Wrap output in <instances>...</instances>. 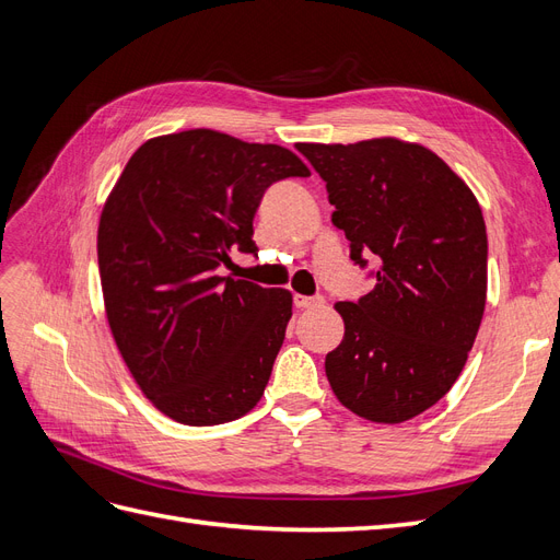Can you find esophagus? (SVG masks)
Wrapping results in <instances>:
<instances>
[{"mask_svg": "<svg viewBox=\"0 0 560 560\" xmlns=\"http://www.w3.org/2000/svg\"><path fill=\"white\" fill-rule=\"evenodd\" d=\"M294 303H296V308H301V311L319 308V306H325V296H319V294H315V296H303V294H296V296H294Z\"/></svg>", "mask_w": 560, "mask_h": 560, "instance_id": "1", "label": "esophagus"}]
</instances>
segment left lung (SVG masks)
<instances>
[{"mask_svg":"<svg viewBox=\"0 0 560 560\" xmlns=\"http://www.w3.org/2000/svg\"><path fill=\"white\" fill-rule=\"evenodd\" d=\"M296 149L327 182L350 259L376 264L374 290L336 303L346 336L325 360L329 385L366 420H409L453 387L481 325L488 238L479 202L420 144L381 138Z\"/></svg>","mask_w":560,"mask_h":560,"instance_id":"left-lung-1","label":"left lung"}]
</instances>
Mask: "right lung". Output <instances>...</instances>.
<instances>
[{
  "instance_id": "add662e5",
  "label": "right lung",
  "mask_w": 560,
  "mask_h": 560,
  "mask_svg": "<svg viewBox=\"0 0 560 560\" xmlns=\"http://www.w3.org/2000/svg\"><path fill=\"white\" fill-rule=\"evenodd\" d=\"M311 171L290 149L198 128L144 142L105 202L97 264L114 341L159 411L222 425L257 406L292 317V294L217 276L257 252L268 186Z\"/></svg>"
}]
</instances>
